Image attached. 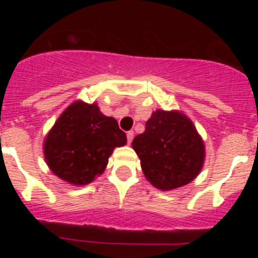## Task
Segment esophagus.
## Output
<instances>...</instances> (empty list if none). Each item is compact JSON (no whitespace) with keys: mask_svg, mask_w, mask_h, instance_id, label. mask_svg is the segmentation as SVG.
<instances>
[{"mask_svg":"<svg viewBox=\"0 0 258 258\" xmlns=\"http://www.w3.org/2000/svg\"><path fill=\"white\" fill-rule=\"evenodd\" d=\"M132 139H134V131H128L127 132V142H128V144H131Z\"/></svg>","mask_w":258,"mask_h":258,"instance_id":"34e87169","label":"esophagus"}]
</instances>
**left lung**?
<instances>
[{
    "mask_svg": "<svg viewBox=\"0 0 258 258\" xmlns=\"http://www.w3.org/2000/svg\"><path fill=\"white\" fill-rule=\"evenodd\" d=\"M132 147L141 160L146 178L163 191L189 183L204 165L201 137L194 123L176 111L153 112Z\"/></svg>",
    "mask_w": 258,
    "mask_h": 258,
    "instance_id": "1",
    "label": "left lung"
}]
</instances>
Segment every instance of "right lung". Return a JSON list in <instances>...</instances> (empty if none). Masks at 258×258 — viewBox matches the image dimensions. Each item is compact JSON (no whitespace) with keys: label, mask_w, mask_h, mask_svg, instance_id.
Segmentation results:
<instances>
[{"label":"right lung","mask_w":258,"mask_h":258,"mask_svg":"<svg viewBox=\"0 0 258 258\" xmlns=\"http://www.w3.org/2000/svg\"><path fill=\"white\" fill-rule=\"evenodd\" d=\"M126 134L97 105L72 103L56 121L45 141L46 162L59 178L87 184L106 168L114 147L126 144Z\"/></svg>","instance_id":"1"}]
</instances>
